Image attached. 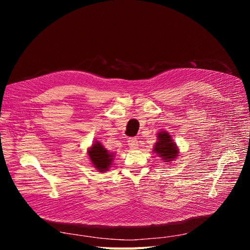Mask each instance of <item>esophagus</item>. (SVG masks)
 Segmentation results:
<instances>
[{
    "mask_svg": "<svg viewBox=\"0 0 250 250\" xmlns=\"http://www.w3.org/2000/svg\"><path fill=\"white\" fill-rule=\"evenodd\" d=\"M127 143H128V146H129V148L131 150H135V149L139 148V141L137 140V138L128 139Z\"/></svg>",
    "mask_w": 250,
    "mask_h": 250,
    "instance_id": "34e87169",
    "label": "esophagus"
}]
</instances>
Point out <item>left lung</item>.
Returning a JSON list of instances; mask_svg holds the SVG:
<instances>
[{
  "label": "left lung",
  "instance_id": "8db88e82",
  "mask_svg": "<svg viewBox=\"0 0 250 250\" xmlns=\"http://www.w3.org/2000/svg\"><path fill=\"white\" fill-rule=\"evenodd\" d=\"M154 153L161 157L164 163H170L178 155V148L175 142L167 131H161L157 134V142L154 145Z\"/></svg>",
  "mask_w": 250,
  "mask_h": 250
}]
</instances>
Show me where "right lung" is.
Returning <instances> with one entry per match:
<instances>
[{
  "instance_id": "obj_1",
  "label": "right lung",
  "mask_w": 250,
  "mask_h": 250,
  "mask_svg": "<svg viewBox=\"0 0 250 250\" xmlns=\"http://www.w3.org/2000/svg\"><path fill=\"white\" fill-rule=\"evenodd\" d=\"M89 160L99 172L107 171L113 160V153L108 152L99 142H95L87 151Z\"/></svg>"
}]
</instances>
